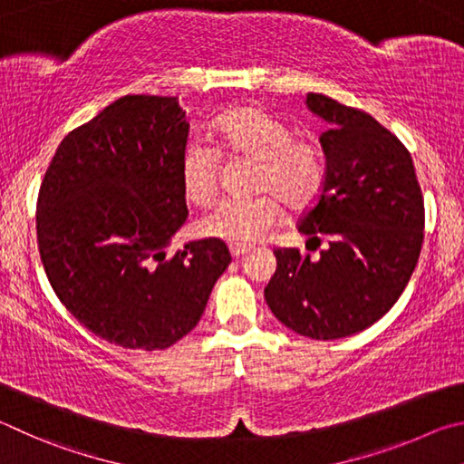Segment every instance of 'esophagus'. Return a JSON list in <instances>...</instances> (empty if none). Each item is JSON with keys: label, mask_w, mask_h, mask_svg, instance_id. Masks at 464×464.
<instances>
[{"label": "esophagus", "mask_w": 464, "mask_h": 464, "mask_svg": "<svg viewBox=\"0 0 464 464\" xmlns=\"http://www.w3.org/2000/svg\"><path fill=\"white\" fill-rule=\"evenodd\" d=\"M248 246H234V245H230V255L234 256V258H240V256H245L246 253H248Z\"/></svg>", "instance_id": "34e87169"}]
</instances>
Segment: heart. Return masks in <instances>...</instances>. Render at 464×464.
<instances>
[{
  "label": "heart",
  "instance_id": "b5f03b06",
  "mask_svg": "<svg viewBox=\"0 0 464 464\" xmlns=\"http://www.w3.org/2000/svg\"><path fill=\"white\" fill-rule=\"evenodd\" d=\"M219 149L230 157L258 160L256 191L248 199H224L199 219V232L234 246H250L266 238L283 216L285 199L302 208L318 195L324 181V154L315 138L291 134L281 118L258 105H242L214 124ZM179 175L185 198L209 203L218 193L219 154L203 140H191L181 152Z\"/></svg>",
  "mask_w": 464,
  "mask_h": 464
}]
</instances>
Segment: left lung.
Returning <instances> with one entry per match:
<instances>
[{
    "label": "left lung",
    "mask_w": 464,
    "mask_h": 464,
    "mask_svg": "<svg viewBox=\"0 0 464 464\" xmlns=\"http://www.w3.org/2000/svg\"><path fill=\"white\" fill-rule=\"evenodd\" d=\"M305 103L328 124L326 175L297 230L328 248L315 261L275 250L265 299L289 330L336 340L372 326L403 294L424 242V198L408 149L375 118L322 93Z\"/></svg>",
    "instance_id": "left-lung-1"
}]
</instances>
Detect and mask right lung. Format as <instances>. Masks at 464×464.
Returning <instances> with one entry per match:
<instances>
[{"label": "right lung", "mask_w": 464, "mask_h": 464, "mask_svg": "<svg viewBox=\"0 0 464 464\" xmlns=\"http://www.w3.org/2000/svg\"><path fill=\"white\" fill-rule=\"evenodd\" d=\"M189 121L177 97L124 95L63 138L38 193L46 277L95 336L162 351L198 326L232 256L222 240L167 256L187 219Z\"/></svg>", "instance_id": "add662e5"}]
</instances>
